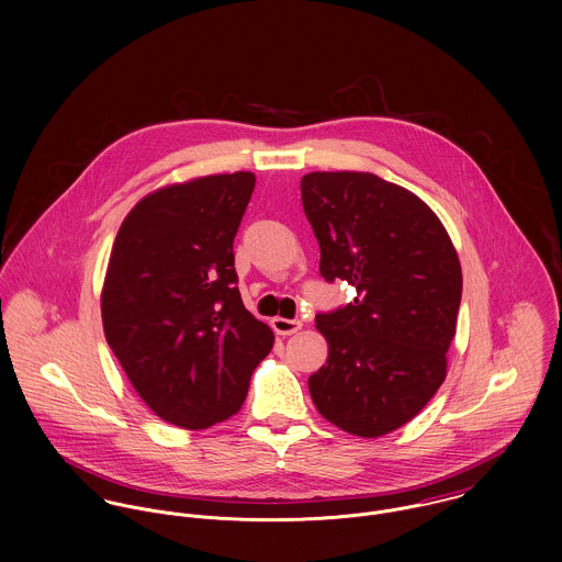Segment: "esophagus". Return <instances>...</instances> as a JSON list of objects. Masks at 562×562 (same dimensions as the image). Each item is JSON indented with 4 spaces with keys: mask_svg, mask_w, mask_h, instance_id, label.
I'll list each match as a JSON object with an SVG mask.
<instances>
[{
    "mask_svg": "<svg viewBox=\"0 0 562 562\" xmlns=\"http://www.w3.org/2000/svg\"><path fill=\"white\" fill-rule=\"evenodd\" d=\"M272 328L277 335H294L296 330H301L303 322L301 321H288V318H272Z\"/></svg>",
    "mask_w": 562,
    "mask_h": 562,
    "instance_id": "obj_1",
    "label": "esophagus"
}]
</instances>
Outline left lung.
Wrapping results in <instances>:
<instances>
[{"label": "left lung", "mask_w": 562, "mask_h": 562, "mask_svg": "<svg viewBox=\"0 0 562 562\" xmlns=\"http://www.w3.org/2000/svg\"><path fill=\"white\" fill-rule=\"evenodd\" d=\"M301 194L322 277L357 290L346 307L316 316L328 357L310 394L324 419L374 439L411 422L446 379L459 255L419 196L372 172H310Z\"/></svg>", "instance_id": "left-lung-1"}]
</instances>
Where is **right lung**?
<instances>
[{
    "label": "right lung",
    "instance_id": "add662e5",
    "mask_svg": "<svg viewBox=\"0 0 562 562\" xmlns=\"http://www.w3.org/2000/svg\"><path fill=\"white\" fill-rule=\"evenodd\" d=\"M252 172L147 194L125 216L101 290L105 339L145 404L199 430L240 411L274 335L241 303L234 238Z\"/></svg>",
    "mask_w": 562,
    "mask_h": 562
}]
</instances>
